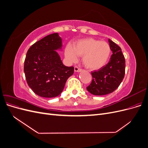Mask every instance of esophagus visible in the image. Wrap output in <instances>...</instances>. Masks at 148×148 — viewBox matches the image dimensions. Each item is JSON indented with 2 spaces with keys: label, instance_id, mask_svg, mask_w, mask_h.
Instances as JSON below:
<instances>
[{
  "label": "esophagus",
  "instance_id": "34e87169",
  "mask_svg": "<svg viewBox=\"0 0 148 148\" xmlns=\"http://www.w3.org/2000/svg\"><path fill=\"white\" fill-rule=\"evenodd\" d=\"M74 70H75V71H76V72H79V71H82V69L79 68V67H78V66H75V68H74Z\"/></svg>",
  "mask_w": 148,
  "mask_h": 148
}]
</instances>
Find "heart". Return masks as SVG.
<instances>
[{
	"instance_id": "heart-1",
	"label": "heart",
	"mask_w": 148,
	"mask_h": 148,
	"mask_svg": "<svg viewBox=\"0 0 148 148\" xmlns=\"http://www.w3.org/2000/svg\"><path fill=\"white\" fill-rule=\"evenodd\" d=\"M110 53L109 44L92 38L80 39L75 46L67 44L65 56L70 62H75L79 56H83V63L86 68L91 70H99L107 63Z\"/></svg>"
}]
</instances>
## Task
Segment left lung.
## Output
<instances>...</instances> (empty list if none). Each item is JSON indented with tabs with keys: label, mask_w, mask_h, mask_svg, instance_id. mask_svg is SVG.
Listing matches in <instances>:
<instances>
[{
	"label": "left lung",
	"mask_w": 148,
	"mask_h": 148,
	"mask_svg": "<svg viewBox=\"0 0 148 148\" xmlns=\"http://www.w3.org/2000/svg\"><path fill=\"white\" fill-rule=\"evenodd\" d=\"M109 42L112 52L110 61L99 71L91 73L92 80L86 88L93 95L103 96L114 92L124 78L125 60L122 49L110 39Z\"/></svg>",
	"instance_id": "8db88e82"
}]
</instances>
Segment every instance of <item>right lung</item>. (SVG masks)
Masks as SVG:
<instances>
[{"label": "right lung", "mask_w": 148, "mask_h": 148, "mask_svg": "<svg viewBox=\"0 0 148 148\" xmlns=\"http://www.w3.org/2000/svg\"><path fill=\"white\" fill-rule=\"evenodd\" d=\"M62 39L53 33L35 42L26 53L24 72L30 88L37 95L47 98L59 96L74 73L73 66H66L56 51H62Z\"/></svg>", "instance_id": "right-lung-1"}]
</instances>
